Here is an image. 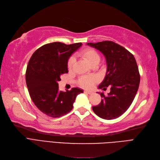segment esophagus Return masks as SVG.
<instances>
[{"label": "esophagus", "mask_w": 160, "mask_h": 160, "mask_svg": "<svg viewBox=\"0 0 160 160\" xmlns=\"http://www.w3.org/2000/svg\"><path fill=\"white\" fill-rule=\"evenodd\" d=\"M84 92H85V93L88 94H93V92H92V91H88V90H85V91H84Z\"/></svg>", "instance_id": "esophagus-1"}]
</instances>
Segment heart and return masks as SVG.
<instances>
[{"instance_id": "obj_1", "label": "heart", "mask_w": 160, "mask_h": 160, "mask_svg": "<svg viewBox=\"0 0 160 160\" xmlns=\"http://www.w3.org/2000/svg\"><path fill=\"white\" fill-rule=\"evenodd\" d=\"M81 55L83 58H86L88 62L91 65H94V63H98L100 61V55L98 53L94 50L93 48H86L81 52ZM75 62V59L73 57L68 59V68L69 70L72 69L74 63ZM98 79L96 77H88V76H83L79 79V84L81 86L86 88H90L93 86L95 82H97Z\"/></svg>"}]
</instances>
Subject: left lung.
<instances>
[{"instance_id":"1","label":"left lung","mask_w":160,"mask_h":160,"mask_svg":"<svg viewBox=\"0 0 160 160\" xmlns=\"http://www.w3.org/2000/svg\"><path fill=\"white\" fill-rule=\"evenodd\" d=\"M104 55L107 72L99 89L110 87L107 97L100 93L101 102L92 109L98 116L106 120L118 118L132 103L139 88L140 76L134 56L118 44L112 41L87 43Z\"/></svg>"}]
</instances>
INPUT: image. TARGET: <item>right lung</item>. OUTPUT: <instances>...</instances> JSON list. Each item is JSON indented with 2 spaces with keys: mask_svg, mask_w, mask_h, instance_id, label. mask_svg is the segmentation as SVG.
<instances>
[{
  "mask_svg": "<svg viewBox=\"0 0 160 160\" xmlns=\"http://www.w3.org/2000/svg\"><path fill=\"white\" fill-rule=\"evenodd\" d=\"M81 43L67 45L52 42L39 48L32 55L26 71V83L35 106L52 118L66 115L73 108L77 96L83 93L79 88L59 90L58 81L68 73V61Z\"/></svg>",
  "mask_w": 160,
  "mask_h": 160,
  "instance_id": "right-lung-1",
  "label": "right lung"
}]
</instances>
